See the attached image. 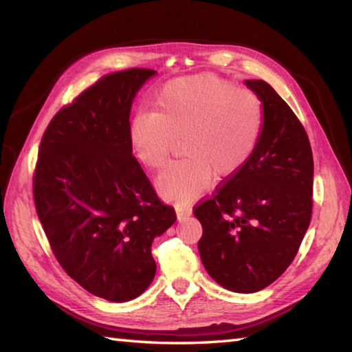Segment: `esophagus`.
Segmentation results:
<instances>
[{"mask_svg":"<svg viewBox=\"0 0 352 352\" xmlns=\"http://www.w3.org/2000/svg\"><path fill=\"white\" fill-rule=\"evenodd\" d=\"M177 217L178 220H184L186 217L190 215V208H183V206H177Z\"/></svg>","mask_w":352,"mask_h":352,"instance_id":"34e87169","label":"esophagus"}]
</instances>
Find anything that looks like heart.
Wrapping results in <instances>:
<instances>
[{
	"instance_id": "1",
	"label": "heart",
	"mask_w": 352,
	"mask_h": 352,
	"mask_svg": "<svg viewBox=\"0 0 352 352\" xmlns=\"http://www.w3.org/2000/svg\"><path fill=\"white\" fill-rule=\"evenodd\" d=\"M265 123L263 101L248 87L214 74L169 81L152 112L133 117L129 142L144 168L163 169L175 137L182 154L158 178V190L186 203L206 189L212 175L231 177L248 163Z\"/></svg>"
}]
</instances>
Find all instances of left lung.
I'll use <instances>...</instances> for the list:
<instances>
[{
    "label": "left lung",
    "mask_w": 352,
    "mask_h": 352,
    "mask_svg": "<svg viewBox=\"0 0 352 352\" xmlns=\"http://www.w3.org/2000/svg\"><path fill=\"white\" fill-rule=\"evenodd\" d=\"M265 107L251 158L194 208L198 252L217 283L251 294L282 276L298 252L312 214L314 160L308 133L263 80H246Z\"/></svg>",
    "instance_id": "obj_1"
}]
</instances>
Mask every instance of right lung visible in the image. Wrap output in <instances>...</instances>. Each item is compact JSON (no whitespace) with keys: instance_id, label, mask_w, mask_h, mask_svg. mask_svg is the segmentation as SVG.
I'll list each match as a JSON object with an SVG mask.
<instances>
[{"instance_id":"obj_1","label":"right lung","mask_w":352,"mask_h":352,"mask_svg":"<svg viewBox=\"0 0 352 352\" xmlns=\"http://www.w3.org/2000/svg\"><path fill=\"white\" fill-rule=\"evenodd\" d=\"M155 74H107L54 115L34 170V201L50 249L94 296L127 302L155 276L152 241L177 220L129 142L132 100Z\"/></svg>"}]
</instances>
